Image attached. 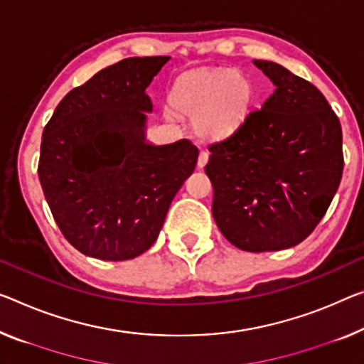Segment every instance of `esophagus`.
<instances>
[{"mask_svg": "<svg viewBox=\"0 0 364 364\" xmlns=\"http://www.w3.org/2000/svg\"><path fill=\"white\" fill-rule=\"evenodd\" d=\"M208 163V153L206 151H200L198 154V161H197V167L198 169H203V167Z\"/></svg>", "mask_w": 364, "mask_h": 364, "instance_id": "34e87169", "label": "esophagus"}]
</instances>
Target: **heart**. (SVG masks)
<instances>
[{
	"label": "heart",
	"instance_id": "b5f03b06",
	"mask_svg": "<svg viewBox=\"0 0 364 364\" xmlns=\"http://www.w3.org/2000/svg\"><path fill=\"white\" fill-rule=\"evenodd\" d=\"M171 107L182 117H195V132L208 141L231 138L249 120L255 102L252 81L231 68L187 71L169 92Z\"/></svg>",
	"mask_w": 364,
	"mask_h": 364
}]
</instances>
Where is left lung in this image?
Instances as JSON below:
<instances>
[{"instance_id":"left-lung-1","label":"left lung","mask_w":364,"mask_h":364,"mask_svg":"<svg viewBox=\"0 0 364 364\" xmlns=\"http://www.w3.org/2000/svg\"><path fill=\"white\" fill-rule=\"evenodd\" d=\"M275 91L231 138L210 144L205 166L213 218L247 252L298 245L326 215L342 181V127L316 86L254 60Z\"/></svg>"}]
</instances>
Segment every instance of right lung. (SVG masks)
<instances>
[{
  "label": "right lung",
  "mask_w": 364,
  "mask_h": 364,
  "mask_svg": "<svg viewBox=\"0 0 364 364\" xmlns=\"http://www.w3.org/2000/svg\"><path fill=\"white\" fill-rule=\"evenodd\" d=\"M171 57H133L75 87L43 128L38 178L66 240L99 260H130L156 242L197 166L188 139L153 144L146 89Z\"/></svg>",
  "instance_id": "1"
}]
</instances>
